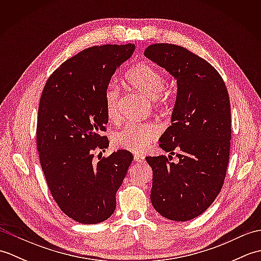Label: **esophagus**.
<instances>
[{"label":"esophagus","instance_id":"1","mask_svg":"<svg viewBox=\"0 0 261 261\" xmlns=\"http://www.w3.org/2000/svg\"><path fill=\"white\" fill-rule=\"evenodd\" d=\"M134 159H135V162H137V163H143V160H145V156H143V154H140V153H135Z\"/></svg>","mask_w":261,"mask_h":261}]
</instances>
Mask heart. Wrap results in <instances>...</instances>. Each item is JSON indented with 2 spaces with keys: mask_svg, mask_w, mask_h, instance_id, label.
I'll use <instances>...</instances> for the list:
<instances>
[{
  "mask_svg": "<svg viewBox=\"0 0 261 261\" xmlns=\"http://www.w3.org/2000/svg\"><path fill=\"white\" fill-rule=\"evenodd\" d=\"M125 80L134 90L140 92L150 99L165 103L168 99V92L163 91L165 76L162 71L148 64H139L127 71ZM119 90L110 85L104 93V107L110 121H118ZM159 129L152 123H127L121 130L114 132L113 143L116 148L134 152H140L157 138Z\"/></svg>",
  "mask_w": 261,
  "mask_h": 261,
  "instance_id": "1",
  "label": "heart"
}]
</instances>
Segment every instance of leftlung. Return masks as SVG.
Here are the masks:
<instances>
[{
	"mask_svg": "<svg viewBox=\"0 0 261 261\" xmlns=\"http://www.w3.org/2000/svg\"><path fill=\"white\" fill-rule=\"evenodd\" d=\"M145 56L177 84L171 125L159 138L169 156L146 158L152 169L151 204L164 218L185 222L207 210L222 188L231 140L229 94L218 70L184 47L154 43ZM175 148L176 164L170 162Z\"/></svg>",
	"mask_w": 261,
	"mask_h": 261,
	"instance_id": "obj_1",
	"label": "left lung"
}]
</instances>
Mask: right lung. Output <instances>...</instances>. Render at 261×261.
<instances>
[{
  "label": "right lung",
  "mask_w": 261,
  "mask_h": 261,
  "mask_svg": "<svg viewBox=\"0 0 261 261\" xmlns=\"http://www.w3.org/2000/svg\"><path fill=\"white\" fill-rule=\"evenodd\" d=\"M135 45L87 48L49 77L38 110L37 148L51 195L63 212L83 224L103 222L115 210L132 153L118 150L94 160L109 147L104 93Z\"/></svg>",
  "instance_id": "obj_1"
}]
</instances>
